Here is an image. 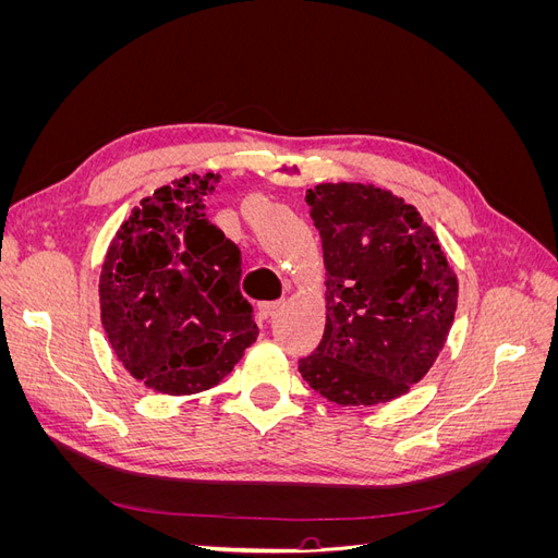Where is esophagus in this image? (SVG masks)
Instances as JSON below:
<instances>
[{
    "mask_svg": "<svg viewBox=\"0 0 558 558\" xmlns=\"http://www.w3.org/2000/svg\"><path fill=\"white\" fill-rule=\"evenodd\" d=\"M281 307L279 300H272V302H260L258 305V312L263 314V318H272L277 314V310Z\"/></svg>",
    "mask_w": 558,
    "mask_h": 558,
    "instance_id": "esophagus-1",
    "label": "esophagus"
}]
</instances>
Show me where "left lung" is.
<instances>
[{
	"label": "left lung",
	"mask_w": 558,
	"mask_h": 558,
	"mask_svg": "<svg viewBox=\"0 0 558 558\" xmlns=\"http://www.w3.org/2000/svg\"><path fill=\"white\" fill-rule=\"evenodd\" d=\"M326 263V330L298 369L337 404L410 391L453 324V269L435 232L402 197L363 183L307 191Z\"/></svg>",
	"instance_id": "left-lung-1"
}]
</instances>
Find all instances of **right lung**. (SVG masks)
<instances>
[{
  "label": "right lung",
  "instance_id": "add662e5",
  "mask_svg": "<svg viewBox=\"0 0 558 558\" xmlns=\"http://www.w3.org/2000/svg\"><path fill=\"white\" fill-rule=\"evenodd\" d=\"M218 174L162 185L116 232L99 277L111 349L128 373L170 396L207 391L256 342L240 291L242 251L205 214Z\"/></svg>",
  "mask_w": 558,
  "mask_h": 558
}]
</instances>
